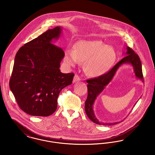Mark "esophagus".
I'll return each mask as SVG.
<instances>
[{"label":"esophagus","instance_id":"1","mask_svg":"<svg viewBox=\"0 0 155 155\" xmlns=\"http://www.w3.org/2000/svg\"><path fill=\"white\" fill-rule=\"evenodd\" d=\"M80 80H81L80 77L78 75H75V76L74 77V79H73V83L76 82L77 81H79Z\"/></svg>","mask_w":155,"mask_h":155}]
</instances>
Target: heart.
Segmentation results:
<instances>
[{
    "instance_id": "obj_1",
    "label": "heart",
    "mask_w": 155,
    "mask_h": 155,
    "mask_svg": "<svg viewBox=\"0 0 155 155\" xmlns=\"http://www.w3.org/2000/svg\"><path fill=\"white\" fill-rule=\"evenodd\" d=\"M116 59L115 48L98 40L78 41L74 46V50H66L64 55L66 63L70 65H75L79 61H85V71L93 77L107 73Z\"/></svg>"
}]
</instances>
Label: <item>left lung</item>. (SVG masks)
Listing matches in <instances>:
<instances>
[{"mask_svg":"<svg viewBox=\"0 0 155 155\" xmlns=\"http://www.w3.org/2000/svg\"><path fill=\"white\" fill-rule=\"evenodd\" d=\"M127 53H125L126 56L120 61H119L108 73H105L98 77L87 80V82L88 83V96L87 100L85 101V110L88 117L93 122L97 124L103 125H112L119 122L104 123L100 122L95 115L93 109V105L95 101L97 99V97L105 89V87L112 81L117 71L122 64H128L131 65L134 68V71L137 78L140 79L142 82H144L142 64L138 55L136 54L132 48L127 46ZM137 103L136 102V104Z\"/></svg>","mask_w":155,"mask_h":155,"instance_id":"left-lung-1","label":"left lung"}]
</instances>
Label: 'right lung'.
Masks as SVG:
<instances>
[{
  "label": "right lung",
  "mask_w": 155,
  "mask_h": 155,
  "mask_svg": "<svg viewBox=\"0 0 155 155\" xmlns=\"http://www.w3.org/2000/svg\"><path fill=\"white\" fill-rule=\"evenodd\" d=\"M62 28L49 29L20 48L15 56L10 88L20 109L33 116L48 117L57 108V98L72 84L74 73L60 71L62 48L52 44Z\"/></svg>",
  "instance_id": "right-lung-1"
}]
</instances>
